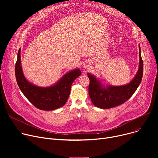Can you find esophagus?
I'll list each match as a JSON object with an SVG mask.
<instances>
[{
  "instance_id": "34e87169",
  "label": "esophagus",
  "mask_w": 158,
  "mask_h": 158,
  "mask_svg": "<svg viewBox=\"0 0 158 158\" xmlns=\"http://www.w3.org/2000/svg\"><path fill=\"white\" fill-rule=\"evenodd\" d=\"M89 66H90V63H89L88 61H85V62L83 63V67H84V69H88L89 67Z\"/></svg>"
}]
</instances>
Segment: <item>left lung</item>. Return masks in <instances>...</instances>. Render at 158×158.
<instances>
[{"mask_svg": "<svg viewBox=\"0 0 158 158\" xmlns=\"http://www.w3.org/2000/svg\"><path fill=\"white\" fill-rule=\"evenodd\" d=\"M139 62L138 70L129 83L122 86L104 85L94 75L88 73L89 79V96L93 104L101 109H109L125 102L133 95L139 86L143 77V64L139 45Z\"/></svg>", "mask_w": 158, "mask_h": 158, "instance_id": "obj_1", "label": "left lung"}]
</instances>
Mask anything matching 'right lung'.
Returning <instances> with one entry per match:
<instances>
[{
	"label": "right lung",
	"instance_id": "obj_1",
	"mask_svg": "<svg viewBox=\"0 0 158 158\" xmlns=\"http://www.w3.org/2000/svg\"><path fill=\"white\" fill-rule=\"evenodd\" d=\"M21 48L19 50L15 64L16 82L23 94L37 108L52 111L63 107L68 100L71 86L74 80L81 76L79 69H75L66 73L55 84L47 87H40L31 83L24 76L21 65Z\"/></svg>",
	"mask_w": 158,
	"mask_h": 158
}]
</instances>
